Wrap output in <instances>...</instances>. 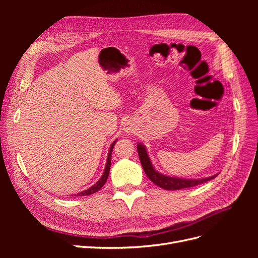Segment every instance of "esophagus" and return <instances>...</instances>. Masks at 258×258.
Listing matches in <instances>:
<instances>
[{
  "label": "esophagus",
  "instance_id": "obj_1",
  "mask_svg": "<svg viewBox=\"0 0 258 258\" xmlns=\"http://www.w3.org/2000/svg\"><path fill=\"white\" fill-rule=\"evenodd\" d=\"M122 130H123V132L126 135H130V134H132V132L135 131V124L132 123V121H126L124 122V124H123V128H122Z\"/></svg>",
  "mask_w": 258,
  "mask_h": 258
}]
</instances>
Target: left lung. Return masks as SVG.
I'll return each mask as SVG.
<instances>
[{
	"label": "left lung",
	"mask_w": 258,
	"mask_h": 258,
	"mask_svg": "<svg viewBox=\"0 0 258 258\" xmlns=\"http://www.w3.org/2000/svg\"><path fill=\"white\" fill-rule=\"evenodd\" d=\"M137 148H138L140 161H141V165L145 171L147 177L150 178L155 185L161 187L163 189L176 190V189H182V188H188V187H192V186L211 181V179L218 175L217 173L212 176H208L204 178H182V177H175V176H169L166 174H162L158 172L157 170H155L153 163L150 159V156L147 154L145 146L142 143H138Z\"/></svg>",
	"instance_id": "8db88e82"
}]
</instances>
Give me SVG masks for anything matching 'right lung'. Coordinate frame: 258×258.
<instances>
[{
    "label": "right lung",
    "mask_w": 258,
    "mask_h": 258,
    "mask_svg": "<svg viewBox=\"0 0 258 258\" xmlns=\"http://www.w3.org/2000/svg\"><path fill=\"white\" fill-rule=\"evenodd\" d=\"M115 143H116V140H115V141L112 143V145L110 146V151H108L107 159H106L105 168H104V172H103L102 176H101V177L98 179V182H97L95 185H92V186H90V187H89V188L85 189V190H83V191H81V192H79V194H76L75 196H89V195L95 194V192H97L98 190H100L101 188H102L103 185H104V184H105V182H106L107 177H108V174H110L111 159H112V152H113V147H114Z\"/></svg>",
    "instance_id": "1"
}]
</instances>
